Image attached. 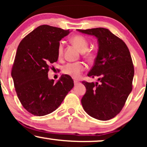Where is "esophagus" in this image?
I'll list each match as a JSON object with an SVG mask.
<instances>
[{"instance_id": "34e87169", "label": "esophagus", "mask_w": 147, "mask_h": 147, "mask_svg": "<svg viewBox=\"0 0 147 147\" xmlns=\"http://www.w3.org/2000/svg\"><path fill=\"white\" fill-rule=\"evenodd\" d=\"M79 83V81H77V80H75V81H74V84H75V86L77 85V84H78Z\"/></svg>"}]
</instances>
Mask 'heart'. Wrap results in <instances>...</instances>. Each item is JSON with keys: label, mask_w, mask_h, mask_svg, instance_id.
Wrapping results in <instances>:
<instances>
[{"label": "heart", "mask_w": 147, "mask_h": 147, "mask_svg": "<svg viewBox=\"0 0 147 147\" xmlns=\"http://www.w3.org/2000/svg\"><path fill=\"white\" fill-rule=\"evenodd\" d=\"M70 41L74 45L77 47L79 51L83 52L84 57L88 61H92L95 59V53L91 50H88L89 46V42L85 36L82 35H75L71 38ZM63 43L59 42L57 46V55L61 57L63 55ZM85 69V65L83 63L77 62V63H69L64 65L63 72L65 75H68L73 78H78L81 73Z\"/></svg>", "instance_id": "obj_1"}]
</instances>
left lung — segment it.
Wrapping results in <instances>:
<instances>
[{
  "label": "left lung",
  "mask_w": 147,
  "mask_h": 147,
  "mask_svg": "<svg viewBox=\"0 0 147 147\" xmlns=\"http://www.w3.org/2000/svg\"><path fill=\"white\" fill-rule=\"evenodd\" d=\"M97 38L98 52L88 77L98 82L82 83L86 92L82 99L84 111L91 117L106 121L115 117L124 107L132 90L134 67L124 41L103 28L77 30Z\"/></svg>",
  "instance_id": "obj_1"
}]
</instances>
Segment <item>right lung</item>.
<instances>
[{"mask_svg":"<svg viewBox=\"0 0 147 147\" xmlns=\"http://www.w3.org/2000/svg\"><path fill=\"white\" fill-rule=\"evenodd\" d=\"M69 30L40 25L18 45L11 70L16 94L23 107L34 115L51 113L74 86L72 77L62 75L49 79L50 65L58 60L57 46Z\"/></svg>","mask_w":147,"mask_h":147,"instance_id":"right-lung-1","label":"right lung"}]
</instances>
